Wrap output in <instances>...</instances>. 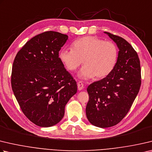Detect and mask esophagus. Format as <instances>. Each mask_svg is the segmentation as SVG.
Listing matches in <instances>:
<instances>
[{"instance_id":"esophagus-1","label":"esophagus","mask_w":152,"mask_h":152,"mask_svg":"<svg viewBox=\"0 0 152 152\" xmlns=\"http://www.w3.org/2000/svg\"><path fill=\"white\" fill-rule=\"evenodd\" d=\"M78 89L79 90H82V89H83V88H84V84L82 83V82H81V81H80V82H78Z\"/></svg>"}]
</instances>
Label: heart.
<instances>
[{"instance_id": "b5f03b06", "label": "heart", "mask_w": 152, "mask_h": 152, "mask_svg": "<svg viewBox=\"0 0 152 152\" xmlns=\"http://www.w3.org/2000/svg\"><path fill=\"white\" fill-rule=\"evenodd\" d=\"M114 42L94 37H84L74 41L72 50L62 49L59 59L68 70H76L83 61L79 76L84 79L104 78L114 70L118 58Z\"/></svg>"}]
</instances>
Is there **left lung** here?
Returning <instances> with one entry per match:
<instances>
[{
    "label": "left lung",
    "mask_w": 152,
    "mask_h": 152,
    "mask_svg": "<svg viewBox=\"0 0 152 152\" xmlns=\"http://www.w3.org/2000/svg\"><path fill=\"white\" fill-rule=\"evenodd\" d=\"M119 48L117 64L108 76L88 86L86 114L92 125L109 128L128 114L141 86V68L136 51L119 36L104 32Z\"/></svg>",
    "instance_id": "1"
}]
</instances>
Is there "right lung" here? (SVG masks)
I'll return each instance as SVG.
<instances>
[{
	"label": "right lung",
	"instance_id": "add662e5",
	"mask_svg": "<svg viewBox=\"0 0 152 152\" xmlns=\"http://www.w3.org/2000/svg\"><path fill=\"white\" fill-rule=\"evenodd\" d=\"M66 34L47 31L28 40L14 60L11 86L21 110L40 127L58 123L77 84L59 59Z\"/></svg>",
	"mask_w": 152,
	"mask_h": 152
}]
</instances>
